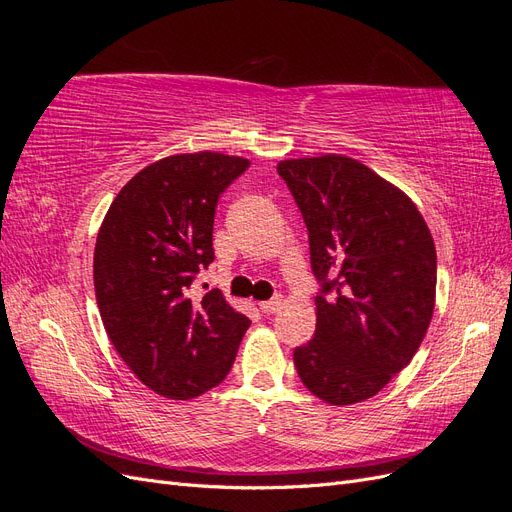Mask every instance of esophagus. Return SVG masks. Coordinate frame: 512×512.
<instances>
[{"mask_svg":"<svg viewBox=\"0 0 512 512\" xmlns=\"http://www.w3.org/2000/svg\"><path fill=\"white\" fill-rule=\"evenodd\" d=\"M282 303H284V299L280 297V294H277V297H273L271 301H262V303H260V309H262V312H265V314H275L277 309L282 307Z\"/></svg>","mask_w":512,"mask_h":512,"instance_id":"1","label":"esophagus"}]
</instances>
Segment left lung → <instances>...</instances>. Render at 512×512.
I'll list each match as a JSON object with an SVG mask.
<instances>
[{"label":"left lung","mask_w":512,"mask_h":512,"mask_svg":"<svg viewBox=\"0 0 512 512\" xmlns=\"http://www.w3.org/2000/svg\"><path fill=\"white\" fill-rule=\"evenodd\" d=\"M309 232L316 333L294 348L307 391L331 406L374 397L421 346L436 307L427 222L397 185L348 156L277 164Z\"/></svg>","instance_id":"1"}]
</instances>
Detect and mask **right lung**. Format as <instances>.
<instances>
[{"label":"right lung","mask_w":512,"mask_h":512,"mask_svg":"<svg viewBox=\"0 0 512 512\" xmlns=\"http://www.w3.org/2000/svg\"><path fill=\"white\" fill-rule=\"evenodd\" d=\"M250 160L177 153L136 173L108 207L94 252L104 329L132 374L168 399H194L230 371L250 320L220 290L190 299L213 262L220 194Z\"/></svg>","instance_id":"1"}]
</instances>
